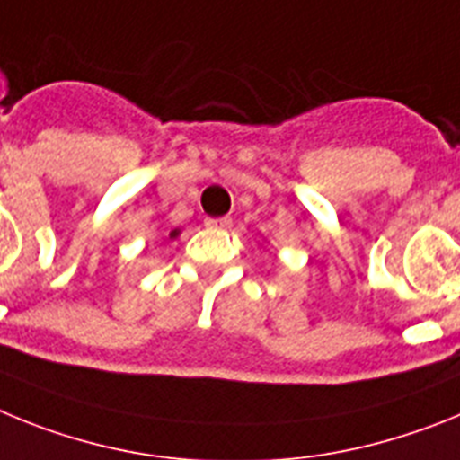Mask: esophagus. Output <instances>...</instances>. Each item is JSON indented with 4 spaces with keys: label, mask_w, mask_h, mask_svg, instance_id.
Returning <instances> with one entry per match:
<instances>
[{
    "label": "esophagus",
    "mask_w": 460,
    "mask_h": 460,
    "mask_svg": "<svg viewBox=\"0 0 460 460\" xmlns=\"http://www.w3.org/2000/svg\"><path fill=\"white\" fill-rule=\"evenodd\" d=\"M208 229H229L231 217H206Z\"/></svg>",
    "instance_id": "34e87169"
}]
</instances>
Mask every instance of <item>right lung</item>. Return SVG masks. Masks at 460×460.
<instances>
[{"label":"right lung","mask_w":460,"mask_h":460,"mask_svg":"<svg viewBox=\"0 0 460 460\" xmlns=\"http://www.w3.org/2000/svg\"><path fill=\"white\" fill-rule=\"evenodd\" d=\"M178 234H181V231H178V229H175V231H171V238H175V235H178Z\"/></svg>","instance_id":"right-lung-1"}]
</instances>
